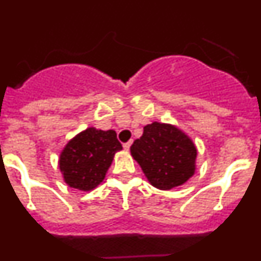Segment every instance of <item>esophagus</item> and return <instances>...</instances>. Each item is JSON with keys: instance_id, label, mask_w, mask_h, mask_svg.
Masks as SVG:
<instances>
[{"instance_id": "obj_1", "label": "esophagus", "mask_w": 261, "mask_h": 261, "mask_svg": "<svg viewBox=\"0 0 261 261\" xmlns=\"http://www.w3.org/2000/svg\"><path fill=\"white\" fill-rule=\"evenodd\" d=\"M130 145H132V141L125 142V144H124V149H125V150H129V147H130Z\"/></svg>"}]
</instances>
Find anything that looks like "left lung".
Wrapping results in <instances>:
<instances>
[{
	"label": "left lung",
	"instance_id": "8db88e82",
	"mask_svg": "<svg viewBox=\"0 0 261 261\" xmlns=\"http://www.w3.org/2000/svg\"><path fill=\"white\" fill-rule=\"evenodd\" d=\"M133 158L151 184L159 190L181 186L195 172V145L181 130L168 124L153 123L130 146Z\"/></svg>",
	"mask_w": 261,
	"mask_h": 261
}]
</instances>
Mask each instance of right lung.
Wrapping results in <instances>:
<instances>
[{"label": "right lung", "mask_w": 261, "mask_h": 261, "mask_svg": "<svg viewBox=\"0 0 261 261\" xmlns=\"http://www.w3.org/2000/svg\"><path fill=\"white\" fill-rule=\"evenodd\" d=\"M121 149L115 130L87 128L69 141L60 155L66 184L81 191L95 188L105 179L115 153Z\"/></svg>", "instance_id": "add662e5"}]
</instances>
